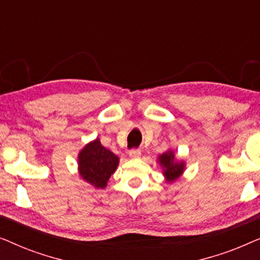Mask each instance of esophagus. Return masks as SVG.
<instances>
[{
	"label": "esophagus",
	"mask_w": 260,
	"mask_h": 260,
	"mask_svg": "<svg viewBox=\"0 0 260 260\" xmlns=\"http://www.w3.org/2000/svg\"><path fill=\"white\" fill-rule=\"evenodd\" d=\"M129 156L131 158H138L141 156V150L140 149H131L129 151Z\"/></svg>",
	"instance_id": "esophagus-1"
}]
</instances>
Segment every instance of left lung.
Wrapping results in <instances>:
<instances>
[{"label":"left lung","instance_id":"left-lung-1","mask_svg":"<svg viewBox=\"0 0 260 260\" xmlns=\"http://www.w3.org/2000/svg\"><path fill=\"white\" fill-rule=\"evenodd\" d=\"M159 163L163 167V174L168 181H174L177 179L181 174L183 173L184 163L183 162H175L173 151H167L165 154L159 156Z\"/></svg>","mask_w":260,"mask_h":260}]
</instances>
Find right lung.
I'll return each mask as SVG.
<instances>
[{
  "instance_id": "right-lung-1",
  "label": "right lung",
  "mask_w": 260,
  "mask_h": 260,
  "mask_svg": "<svg viewBox=\"0 0 260 260\" xmlns=\"http://www.w3.org/2000/svg\"><path fill=\"white\" fill-rule=\"evenodd\" d=\"M79 173L85 181L97 188H104L118 166V157L103 147L99 140L87 144L79 154Z\"/></svg>"
}]
</instances>
